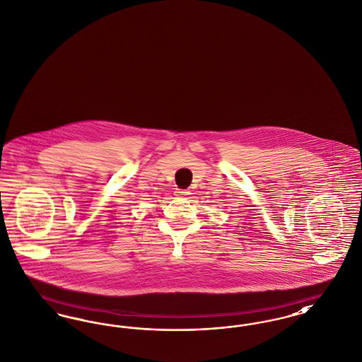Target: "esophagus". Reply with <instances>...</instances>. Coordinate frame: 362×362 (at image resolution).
I'll list each match as a JSON object with an SVG mask.
<instances>
[{
  "label": "esophagus",
  "instance_id": "esophagus-1",
  "mask_svg": "<svg viewBox=\"0 0 362 362\" xmlns=\"http://www.w3.org/2000/svg\"><path fill=\"white\" fill-rule=\"evenodd\" d=\"M176 195L177 197H187V195H189V191L188 189H177Z\"/></svg>",
  "mask_w": 362,
  "mask_h": 362
}]
</instances>
